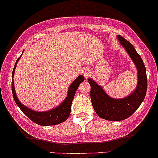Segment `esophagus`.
<instances>
[{"instance_id":"obj_1","label":"esophagus","mask_w":158,"mask_h":158,"mask_svg":"<svg viewBox=\"0 0 158 158\" xmlns=\"http://www.w3.org/2000/svg\"><path fill=\"white\" fill-rule=\"evenodd\" d=\"M82 74H83V76H85V77H88V76H89V74H90L89 70L88 69H85L82 71Z\"/></svg>"}]
</instances>
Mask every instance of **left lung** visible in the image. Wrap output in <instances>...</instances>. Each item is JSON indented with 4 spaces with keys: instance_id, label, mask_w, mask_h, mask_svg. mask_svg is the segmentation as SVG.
<instances>
[{
    "instance_id": "left-lung-1",
    "label": "left lung",
    "mask_w": 158,
    "mask_h": 158,
    "mask_svg": "<svg viewBox=\"0 0 158 158\" xmlns=\"http://www.w3.org/2000/svg\"><path fill=\"white\" fill-rule=\"evenodd\" d=\"M117 37L137 69L138 82L135 91L123 99H113L93 79H88L91 86L90 97L93 109L99 117L110 121H120L131 116L144 99L148 88L146 68L141 57L131 42L120 35Z\"/></svg>"
}]
</instances>
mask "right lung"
I'll use <instances>...</instances> for the list:
<instances>
[{
	"instance_id": "right-lung-1",
	"label": "right lung",
	"mask_w": 158,
	"mask_h": 158,
	"mask_svg": "<svg viewBox=\"0 0 158 158\" xmlns=\"http://www.w3.org/2000/svg\"><path fill=\"white\" fill-rule=\"evenodd\" d=\"M20 56L15 63V67H14L13 72H12V78H13L14 74H15V70L16 68L17 62H18L19 59L21 58ZM84 81V77L82 76H78L76 79V80L71 84L69 89L68 95L67 97L65 98V100L62 102V103L60 106H59L56 108L53 109V110H49V111L46 112H35L34 110H30L27 108V106L23 105L21 103L19 100H18V97L15 93V86H14V82L13 79H12L11 82V89H12V93H13L14 99H15V102L18 105V106L21 109V111L35 123L41 126H52V125H56L59 123H62V122L65 121L69 116L70 113H71V106H72V102L73 100L75 94H76V91L77 90L78 87H79V84Z\"/></svg>"
}]
</instances>
